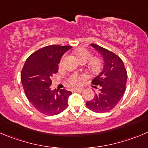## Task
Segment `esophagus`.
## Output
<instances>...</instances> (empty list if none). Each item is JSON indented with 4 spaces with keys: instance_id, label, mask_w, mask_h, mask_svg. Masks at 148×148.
<instances>
[{
    "instance_id": "34e87169",
    "label": "esophagus",
    "mask_w": 148,
    "mask_h": 148,
    "mask_svg": "<svg viewBox=\"0 0 148 148\" xmlns=\"http://www.w3.org/2000/svg\"><path fill=\"white\" fill-rule=\"evenodd\" d=\"M74 91H77V92H82V91H84V88H75V89H74Z\"/></svg>"
}]
</instances>
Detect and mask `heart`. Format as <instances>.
<instances>
[{"label": "heart", "instance_id": "obj_1", "mask_svg": "<svg viewBox=\"0 0 148 148\" xmlns=\"http://www.w3.org/2000/svg\"><path fill=\"white\" fill-rule=\"evenodd\" d=\"M76 54L82 62H86L88 70L93 74H98L102 71L104 66L103 59L99 57H93L92 52L86 48H81L76 51ZM64 57H62L60 62V66L63 64ZM85 75H80L78 73H72L67 78V83L70 86H78L82 84L86 78Z\"/></svg>", "mask_w": 148, "mask_h": 148}]
</instances>
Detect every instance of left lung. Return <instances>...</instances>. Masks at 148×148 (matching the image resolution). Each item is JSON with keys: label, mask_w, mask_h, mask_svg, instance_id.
<instances>
[{"label": "left lung", "mask_w": 148, "mask_h": 148, "mask_svg": "<svg viewBox=\"0 0 148 148\" xmlns=\"http://www.w3.org/2000/svg\"><path fill=\"white\" fill-rule=\"evenodd\" d=\"M91 46L102 54L105 66L103 71L91 81L95 88H99V91L86 105L91 110L102 113L113 109L123 96L127 72L119 56L94 43H91Z\"/></svg>", "instance_id": "8db88e82"}]
</instances>
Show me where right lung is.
<instances>
[{"mask_svg":"<svg viewBox=\"0 0 148 148\" xmlns=\"http://www.w3.org/2000/svg\"><path fill=\"white\" fill-rule=\"evenodd\" d=\"M71 46L50 45L31 54L21 73L25 95L33 106L41 113L57 115L68 106L72 93L66 89L51 91V78L58 71L60 58Z\"/></svg>","mask_w":148,"mask_h":148,"instance_id":"right-lung-1","label":"right lung"}]
</instances>
